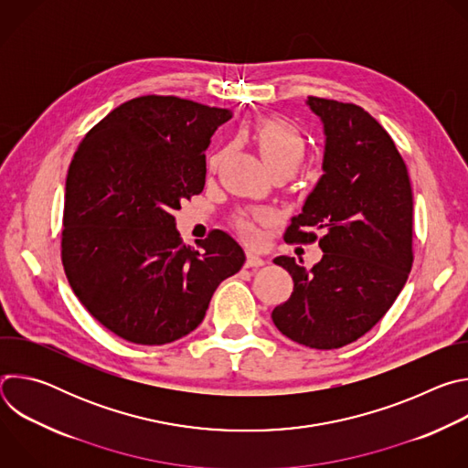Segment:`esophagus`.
<instances>
[{"label":"esophagus","mask_w":468,"mask_h":468,"mask_svg":"<svg viewBox=\"0 0 468 468\" xmlns=\"http://www.w3.org/2000/svg\"><path fill=\"white\" fill-rule=\"evenodd\" d=\"M264 262L266 261L262 257H259L257 253H253V251L246 253V266H248V269H259V266H262Z\"/></svg>","instance_id":"34e87169"}]
</instances>
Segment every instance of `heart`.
Masks as SVG:
<instances>
[{"instance_id":"b5f03b06","label":"heart","mask_w":468,"mask_h":468,"mask_svg":"<svg viewBox=\"0 0 468 468\" xmlns=\"http://www.w3.org/2000/svg\"><path fill=\"white\" fill-rule=\"evenodd\" d=\"M251 135L269 170L289 168L294 172L305 157V141L302 137V133L283 120H262L253 127ZM215 163L217 157L211 159V165ZM262 217L264 213H255V218ZM239 226L244 237H255V228L250 217L240 218Z\"/></svg>"}]
</instances>
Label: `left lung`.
<instances>
[{
    "instance_id": "obj_1",
    "label": "left lung",
    "mask_w": 468,
    "mask_h": 468,
    "mask_svg": "<svg viewBox=\"0 0 468 468\" xmlns=\"http://www.w3.org/2000/svg\"><path fill=\"white\" fill-rule=\"evenodd\" d=\"M324 127L322 176L291 218L285 240L313 242L322 259L305 269L294 257L276 264L292 276L291 298L272 311L291 341L333 350L372 329L404 289L413 264V192L388 133L365 109L309 96Z\"/></svg>"
}]
</instances>
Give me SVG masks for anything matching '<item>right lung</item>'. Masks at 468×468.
Segmentation results:
<instances>
[{
  "label": "right lung",
  "instance_id": "add662e5",
  "mask_svg": "<svg viewBox=\"0 0 468 468\" xmlns=\"http://www.w3.org/2000/svg\"><path fill=\"white\" fill-rule=\"evenodd\" d=\"M233 116L176 96L129 100L98 122L66 176L62 264L85 309L114 335L174 343L246 261L226 231L183 244L174 213L206 185V150Z\"/></svg>",
  "mask_w": 468,
  "mask_h": 468
}]
</instances>
